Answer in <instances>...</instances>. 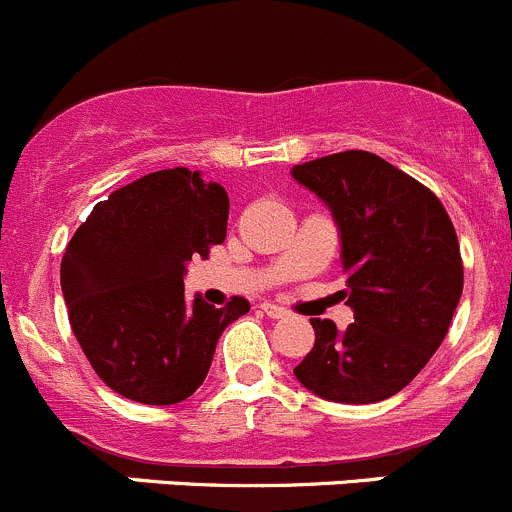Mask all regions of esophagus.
Wrapping results in <instances>:
<instances>
[{
  "mask_svg": "<svg viewBox=\"0 0 512 512\" xmlns=\"http://www.w3.org/2000/svg\"><path fill=\"white\" fill-rule=\"evenodd\" d=\"M261 311H264L266 316H271V319H284V316L289 314L286 309H281V306H276V304H269V301H266V304H261Z\"/></svg>",
  "mask_w": 512,
  "mask_h": 512,
  "instance_id": "obj_1",
  "label": "esophagus"
}]
</instances>
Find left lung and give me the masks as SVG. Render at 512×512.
Here are the masks:
<instances>
[{
    "label": "left lung",
    "mask_w": 512,
    "mask_h": 512,
    "mask_svg": "<svg viewBox=\"0 0 512 512\" xmlns=\"http://www.w3.org/2000/svg\"><path fill=\"white\" fill-rule=\"evenodd\" d=\"M339 228L354 324L311 319L314 349L294 369L329 402L372 405L405 389L450 329L462 296L460 243L435 193L367 150L291 168Z\"/></svg>",
    "instance_id": "8db88e82"
}]
</instances>
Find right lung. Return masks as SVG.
I'll list each match as a JSON object with an SVG mask.
<instances>
[{
    "label": "right lung",
    "instance_id": "1",
    "mask_svg": "<svg viewBox=\"0 0 512 512\" xmlns=\"http://www.w3.org/2000/svg\"><path fill=\"white\" fill-rule=\"evenodd\" d=\"M223 186L188 168L158 170L100 201L62 256L72 332L97 377L143 405L191 397L223 329L248 314L233 296L216 309L186 301L188 264L226 238Z\"/></svg>",
    "mask_w": 512,
    "mask_h": 512
}]
</instances>
